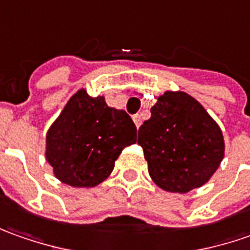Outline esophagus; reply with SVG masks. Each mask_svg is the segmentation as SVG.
Masks as SVG:
<instances>
[{"label":"esophagus","mask_w":250,"mask_h":250,"mask_svg":"<svg viewBox=\"0 0 250 250\" xmlns=\"http://www.w3.org/2000/svg\"><path fill=\"white\" fill-rule=\"evenodd\" d=\"M133 120H134V123H135V125H137V128H138V127L141 125V116L137 113V115H134L133 116Z\"/></svg>","instance_id":"1"}]
</instances>
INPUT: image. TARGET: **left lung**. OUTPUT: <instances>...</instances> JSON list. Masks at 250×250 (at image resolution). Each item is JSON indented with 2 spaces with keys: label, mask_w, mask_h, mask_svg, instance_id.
Returning a JSON list of instances; mask_svg holds the SVG:
<instances>
[{
  "label": "left lung",
  "mask_w": 250,
  "mask_h": 250,
  "mask_svg": "<svg viewBox=\"0 0 250 250\" xmlns=\"http://www.w3.org/2000/svg\"><path fill=\"white\" fill-rule=\"evenodd\" d=\"M149 176L162 189L185 194L209 181L224 158V138L202 105L167 91L138 130Z\"/></svg>",
  "instance_id": "obj_1"
}]
</instances>
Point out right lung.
Instances as JSON below:
<instances>
[{
    "mask_svg": "<svg viewBox=\"0 0 250 250\" xmlns=\"http://www.w3.org/2000/svg\"><path fill=\"white\" fill-rule=\"evenodd\" d=\"M135 141L137 127L125 110L109 108L104 97L92 98L79 90L48 130L45 158L62 183L95 187Z\"/></svg>",
    "mask_w": 250,
    "mask_h": 250,
    "instance_id": "right-lung-1",
    "label": "right lung"
}]
</instances>
